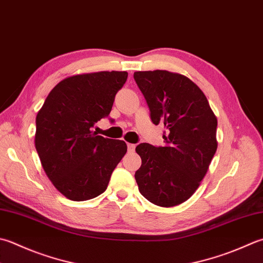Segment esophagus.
I'll list each match as a JSON object with an SVG mask.
<instances>
[{"mask_svg":"<svg viewBox=\"0 0 263 263\" xmlns=\"http://www.w3.org/2000/svg\"><path fill=\"white\" fill-rule=\"evenodd\" d=\"M127 149H128V152H135L136 145L135 143H127Z\"/></svg>","mask_w":263,"mask_h":263,"instance_id":"esophagus-1","label":"esophagus"}]
</instances>
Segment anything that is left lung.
I'll return each instance as SVG.
<instances>
[{
    "mask_svg": "<svg viewBox=\"0 0 263 263\" xmlns=\"http://www.w3.org/2000/svg\"><path fill=\"white\" fill-rule=\"evenodd\" d=\"M155 125L165 126L164 146L140 143L139 192L153 204L171 208L196 192L217 152L218 121L202 90L188 77L167 70L136 71Z\"/></svg>",
    "mask_w": 263,
    "mask_h": 263,
    "instance_id": "obj_1",
    "label": "left lung"
}]
</instances>
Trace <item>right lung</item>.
I'll return each instance as SVG.
<instances>
[{
    "instance_id": "obj_1",
    "label": "right lung",
    "mask_w": 263,
    "mask_h": 263,
    "mask_svg": "<svg viewBox=\"0 0 263 263\" xmlns=\"http://www.w3.org/2000/svg\"><path fill=\"white\" fill-rule=\"evenodd\" d=\"M126 71L67 77L57 84L36 116L35 147L46 176L68 199L82 202L107 189L125 155L126 143L92 131L107 117Z\"/></svg>"
}]
</instances>
